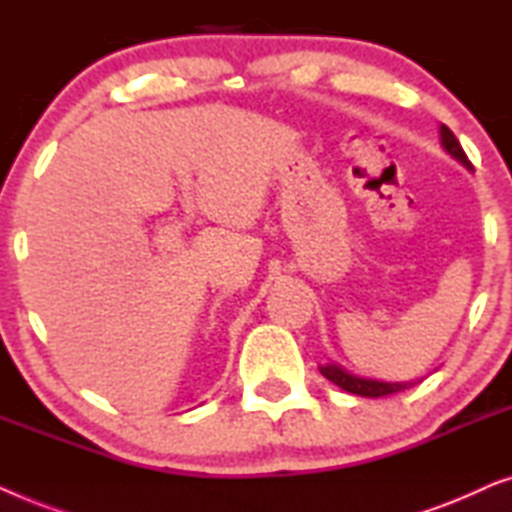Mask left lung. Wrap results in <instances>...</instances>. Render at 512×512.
<instances>
[{
    "instance_id": "left-lung-1",
    "label": "left lung",
    "mask_w": 512,
    "mask_h": 512,
    "mask_svg": "<svg viewBox=\"0 0 512 512\" xmlns=\"http://www.w3.org/2000/svg\"><path fill=\"white\" fill-rule=\"evenodd\" d=\"M440 144L445 146V151L450 153L452 158H457L461 165L468 167L471 170V160L466 158L464 149H461L459 139L454 137V132L447 128V125H440ZM321 375L326 377V380H331L333 384H338L340 389L349 391V394H356V396H366V398H380V396H389V394H398V391L403 389H410L415 382H380V380H368V377H359V375H352L347 373V370H342L340 366H335V363H326V366H319Z\"/></svg>"
}]
</instances>
